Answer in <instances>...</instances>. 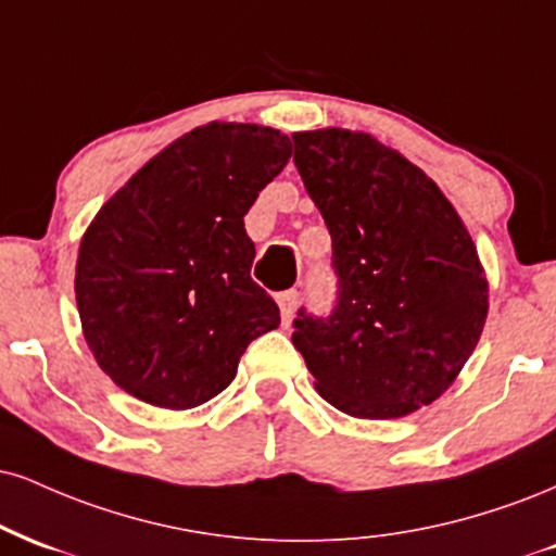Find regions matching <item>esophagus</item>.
I'll return each mask as SVG.
<instances>
[{"mask_svg":"<svg viewBox=\"0 0 556 556\" xmlns=\"http://www.w3.org/2000/svg\"><path fill=\"white\" fill-rule=\"evenodd\" d=\"M277 303H279V311H282V320H285V326H287L292 320V316H295V307L300 303V292L298 290L279 292Z\"/></svg>","mask_w":556,"mask_h":556,"instance_id":"1","label":"esophagus"}]
</instances>
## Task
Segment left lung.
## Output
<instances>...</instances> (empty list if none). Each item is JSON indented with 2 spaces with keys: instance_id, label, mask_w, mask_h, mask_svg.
<instances>
[{
  "instance_id": "1",
  "label": "left lung",
  "mask_w": 556,
  "mask_h": 556,
  "mask_svg": "<svg viewBox=\"0 0 556 556\" xmlns=\"http://www.w3.org/2000/svg\"><path fill=\"white\" fill-rule=\"evenodd\" d=\"M292 142L339 277L331 316L300 311L292 344L339 412L406 417L443 396L477 350L490 311L477 245L438 184L370 134Z\"/></svg>"
}]
</instances>
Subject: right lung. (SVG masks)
<instances>
[{
    "mask_svg": "<svg viewBox=\"0 0 556 556\" xmlns=\"http://www.w3.org/2000/svg\"><path fill=\"white\" fill-rule=\"evenodd\" d=\"M290 155L271 126L212 122L100 206L75 295L87 346L126 393L163 409L204 404L232 383L245 346L277 329V303L251 279L243 217Z\"/></svg>",
    "mask_w": 556,
    "mask_h": 556,
    "instance_id": "obj_1",
    "label": "right lung"
}]
</instances>
